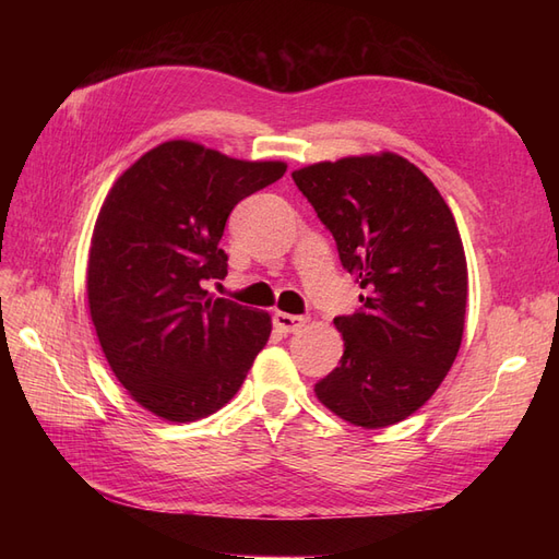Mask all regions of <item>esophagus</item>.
Segmentation results:
<instances>
[{
  "label": "esophagus",
  "mask_w": 559,
  "mask_h": 559,
  "mask_svg": "<svg viewBox=\"0 0 559 559\" xmlns=\"http://www.w3.org/2000/svg\"><path fill=\"white\" fill-rule=\"evenodd\" d=\"M273 324H275V329H280L282 333H294V331H298L302 324H306V317L289 314V312H275Z\"/></svg>",
  "instance_id": "34e87169"
}]
</instances>
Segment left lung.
Instances as JSON below:
<instances>
[{
    "mask_svg": "<svg viewBox=\"0 0 559 559\" xmlns=\"http://www.w3.org/2000/svg\"><path fill=\"white\" fill-rule=\"evenodd\" d=\"M292 177L366 292L357 312L333 319L345 352L314 394L349 425H396L433 396L462 345L468 273L454 216L396 154L317 163Z\"/></svg>",
    "mask_w": 559,
    "mask_h": 559,
    "instance_id": "8db88e82",
    "label": "left lung"
}]
</instances>
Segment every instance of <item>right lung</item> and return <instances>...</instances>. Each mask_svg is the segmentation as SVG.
<instances>
[{
	"label": "right lung",
	"instance_id": "1",
	"mask_svg": "<svg viewBox=\"0 0 559 559\" xmlns=\"http://www.w3.org/2000/svg\"><path fill=\"white\" fill-rule=\"evenodd\" d=\"M284 163L235 160L186 140L151 148L118 177L93 230L91 317L128 394L167 421H193L242 386L270 337L267 312L212 298L233 207Z\"/></svg>",
	"mask_w": 559,
	"mask_h": 559
}]
</instances>
